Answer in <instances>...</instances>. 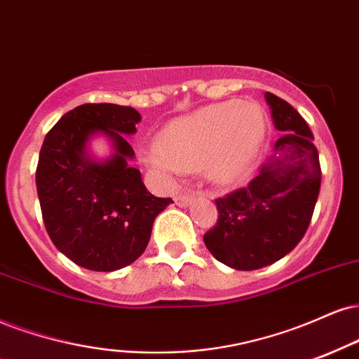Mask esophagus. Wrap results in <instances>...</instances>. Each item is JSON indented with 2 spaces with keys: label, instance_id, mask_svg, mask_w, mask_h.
<instances>
[{
  "label": "esophagus",
  "instance_id": "esophagus-1",
  "mask_svg": "<svg viewBox=\"0 0 359 359\" xmlns=\"http://www.w3.org/2000/svg\"><path fill=\"white\" fill-rule=\"evenodd\" d=\"M192 202V197L187 196V194H179L175 196V204L179 207H187Z\"/></svg>",
  "mask_w": 359,
  "mask_h": 359
}]
</instances>
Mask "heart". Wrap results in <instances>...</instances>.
Segmentation results:
<instances>
[{
  "label": "heart",
  "instance_id": "1",
  "mask_svg": "<svg viewBox=\"0 0 359 359\" xmlns=\"http://www.w3.org/2000/svg\"><path fill=\"white\" fill-rule=\"evenodd\" d=\"M266 120L254 103L229 100L180 116L163 128L145 165L170 177L201 165L217 185L239 182L261 149Z\"/></svg>",
  "mask_w": 359,
  "mask_h": 359
}]
</instances>
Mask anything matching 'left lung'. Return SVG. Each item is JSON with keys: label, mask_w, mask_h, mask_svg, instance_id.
<instances>
[{"label": "left lung", "mask_w": 359, "mask_h": 359, "mask_svg": "<svg viewBox=\"0 0 359 359\" xmlns=\"http://www.w3.org/2000/svg\"><path fill=\"white\" fill-rule=\"evenodd\" d=\"M266 102L284 135L248 187L215 198L217 224L204 236L210 254L237 271L261 269L291 252L308 231L321 187L319 154L306 120L273 93L266 92Z\"/></svg>", "instance_id": "1"}]
</instances>
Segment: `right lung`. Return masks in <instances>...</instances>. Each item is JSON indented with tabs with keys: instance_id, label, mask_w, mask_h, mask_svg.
I'll return each instance as SVG.
<instances>
[{
	"instance_id": "add662e5",
	"label": "right lung",
	"mask_w": 359,
	"mask_h": 359,
	"mask_svg": "<svg viewBox=\"0 0 359 359\" xmlns=\"http://www.w3.org/2000/svg\"><path fill=\"white\" fill-rule=\"evenodd\" d=\"M140 114L115 103H85L46 133L36 167L43 222L56 249L85 269L111 273L144 254L155 217L172 198L155 197L130 165ZM103 133L114 154L98 163L88 140Z\"/></svg>"
}]
</instances>
